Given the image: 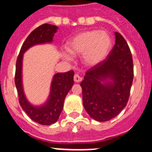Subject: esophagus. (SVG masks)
<instances>
[{
    "label": "esophagus",
    "instance_id": "34e87169",
    "mask_svg": "<svg viewBox=\"0 0 152 152\" xmlns=\"http://www.w3.org/2000/svg\"><path fill=\"white\" fill-rule=\"evenodd\" d=\"M81 80H82V78H81V77H80L77 74H75V76H74V80H75V82H80V81H81Z\"/></svg>",
    "mask_w": 152,
    "mask_h": 152
}]
</instances>
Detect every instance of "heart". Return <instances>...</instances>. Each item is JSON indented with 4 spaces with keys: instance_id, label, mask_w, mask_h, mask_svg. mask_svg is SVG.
Listing matches in <instances>:
<instances>
[{
    "instance_id": "b5f03b06",
    "label": "heart",
    "mask_w": 152,
    "mask_h": 152,
    "mask_svg": "<svg viewBox=\"0 0 152 152\" xmlns=\"http://www.w3.org/2000/svg\"><path fill=\"white\" fill-rule=\"evenodd\" d=\"M112 47L110 35L106 31H85L74 36L68 41L67 49L75 56L81 55V60L87 66H95L105 59ZM65 59H72L64 55Z\"/></svg>"
}]
</instances>
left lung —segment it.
Here are the masks:
<instances>
[{
    "label": "left lung",
    "instance_id": "left-lung-1",
    "mask_svg": "<svg viewBox=\"0 0 152 152\" xmlns=\"http://www.w3.org/2000/svg\"><path fill=\"white\" fill-rule=\"evenodd\" d=\"M105 60L86 72L80 83L83 105L98 122L116 117L127 104L133 80V61L128 44L119 33Z\"/></svg>",
    "mask_w": 152,
    "mask_h": 152
}]
</instances>
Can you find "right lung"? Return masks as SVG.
<instances>
[{"label": "right lung", "mask_w": 152, "mask_h": 152, "mask_svg": "<svg viewBox=\"0 0 152 152\" xmlns=\"http://www.w3.org/2000/svg\"><path fill=\"white\" fill-rule=\"evenodd\" d=\"M58 26L51 24H42L28 36L21 47L16 64L15 84L19 96V102L26 113L33 121L45 126H49L58 119L63 109L64 98L74 84L73 71L57 73L52 78L50 94L47 101L40 106L31 104L26 99L22 81L23 58L24 52L33 45L50 43L53 40Z\"/></svg>", "instance_id": "obj_1"}]
</instances>
